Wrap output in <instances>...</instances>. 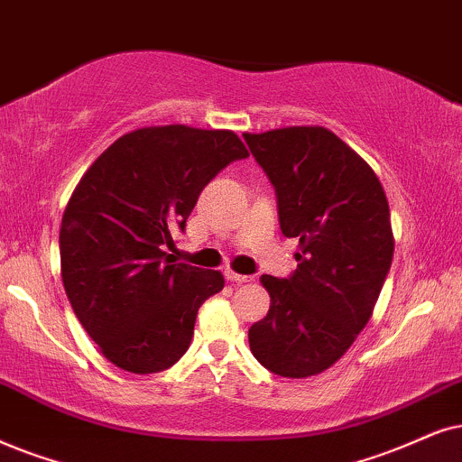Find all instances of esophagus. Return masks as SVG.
<instances>
[{"label":"esophagus","instance_id":"1","mask_svg":"<svg viewBox=\"0 0 462 462\" xmlns=\"http://www.w3.org/2000/svg\"><path fill=\"white\" fill-rule=\"evenodd\" d=\"M226 279H227V282L236 283V285L249 283V282H251V277H247V274H238V273H235V271H227V273H226Z\"/></svg>","mask_w":462,"mask_h":462}]
</instances>
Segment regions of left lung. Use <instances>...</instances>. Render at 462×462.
Instances as JSON below:
<instances>
[{
  "mask_svg": "<svg viewBox=\"0 0 462 462\" xmlns=\"http://www.w3.org/2000/svg\"><path fill=\"white\" fill-rule=\"evenodd\" d=\"M243 136L277 194L282 232L300 249L288 279L262 274L271 309L249 328L251 354L274 375H318L356 341L388 277L394 236L386 191L326 127Z\"/></svg>",
  "mask_w": 462,
  "mask_h": 462,
  "instance_id": "obj_1",
  "label": "left lung"
}]
</instances>
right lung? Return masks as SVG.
<instances>
[{
    "mask_svg": "<svg viewBox=\"0 0 462 462\" xmlns=\"http://www.w3.org/2000/svg\"><path fill=\"white\" fill-rule=\"evenodd\" d=\"M249 151L230 130L140 127L91 163L60 230L61 279L104 358L147 375L188 352L198 309L224 290L219 271L168 254L208 180Z\"/></svg>",
    "mask_w": 462,
    "mask_h": 462,
    "instance_id": "1",
    "label": "right lung"
}]
</instances>
